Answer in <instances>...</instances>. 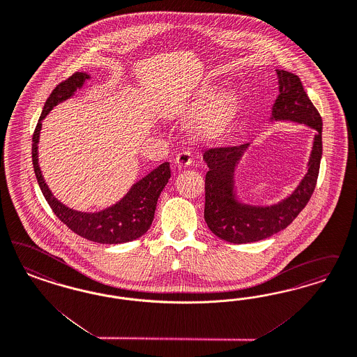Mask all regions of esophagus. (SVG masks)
<instances>
[{"label": "esophagus", "instance_id": "34e87169", "mask_svg": "<svg viewBox=\"0 0 357 357\" xmlns=\"http://www.w3.org/2000/svg\"><path fill=\"white\" fill-rule=\"evenodd\" d=\"M175 163H176V166H178L179 169H185V167H188V166L192 163L191 153H188V151H182V153H179V154L176 155V158H175Z\"/></svg>", "mask_w": 357, "mask_h": 357}]
</instances>
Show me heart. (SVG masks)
Masks as SVG:
<instances>
[{"label":"heart","mask_w":357,"mask_h":357,"mask_svg":"<svg viewBox=\"0 0 357 357\" xmlns=\"http://www.w3.org/2000/svg\"><path fill=\"white\" fill-rule=\"evenodd\" d=\"M197 112L190 130L195 138L218 139L227 135L241 113V98L232 89H222L213 83L199 86L190 104V113Z\"/></svg>","instance_id":"heart-1"}]
</instances>
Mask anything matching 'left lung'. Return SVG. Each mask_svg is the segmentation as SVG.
Masks as SVG:
<instances>
[{
  "mask_svg": "<svg viewBox=\"0 0 357 357\" xmlns=\"http://www.w3.org/2000/svg\"><path fill=\"white\" fill-rule=\"evenodd\" d=\"M275 73L278 96L271 108V123L291 121L315 130L307 172L293 192L282 200L265 206L249 204L238 197L234 176L252 144L207 150L203 155L208 166L204 219L212 234L228 243H255L278 234L306 207L317 185L321 160V117L296 75L283 70H275Z\"/></svg>",
  "mask_w": 357,
  "mask_h": 357,
  "instance_id": "1",
  "label": "left lung"
}]
</instances>
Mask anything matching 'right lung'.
<instances>
[{"instance_id":"obj_1","label":"right lung","mask_w":357,"mask_h":357,"mask_svg":"<svg viewBox=\"0 0 357 357\" xmlns=\"http://www.w3.org/2000/svg\"><path fill=\"white\" fill-rule=\"evenodd\" d=\"M88 79H91V75L76 73L66 82L55 86L50 98L46 100L33 135L31 150L34 172L38 185L50 207L61 219V222H64L73 232L98 244L129 243L146 234L153 222L158 197L172 176L169 162H163L157 169L137 181L119 202L96 212H82L63 204L51 192L39 167L38 144L42 121L54 109V107L73 98L77 89L83 88Z\"/></svg>"}]
</instances>
